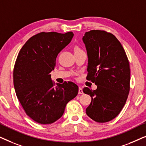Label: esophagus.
<instances>
[{
  "label": "esophagus",
  "instance_id": "obj_1",
  "mask_svg": "<svg viewBox=\"0 0 146 146\" xmlns=\"http://www.w3.org/2000/svg\"><path fill=\"white\" fill-rule=\"evenodd\" d=\"M78 94H84L83 90H82V88L81 87H79V89H78Z\"/></svg>",
  "mask_w": 146,
  "mask_h": 146
}]
</instances>
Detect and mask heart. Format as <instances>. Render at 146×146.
<instances>
[{"instance_id":"heart-1","label":"heart","mask_w":146,"mask_h":146,"mask_svg":"<svg viewBox=\"0 0 146 146\" xmlns=\"http://www.w3.org/2000/svg\"><path fill=\"white\" fill-rule=\"evenodd\" d=\"M80 50V49L78 47H76V48H74V50H75V51H77V50Z\"/></svg>"}]
</instances>
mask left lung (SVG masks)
<instances>
[{"label": "left lung", "mask_w": 146, "mask_h": 146, "mask_svg": "<svg viewBox=\"0 0 146 146\" xmlns=\"http://www.w3.org/2000/svg\"><path fill=\"white\" fill-rule=\"evenodd\" d=\"M88 64L86 79L97 86L95 90L84 88L92 98L86 110L93 120L104 123L115 118L124 106L130 89V68L127 55L116 37L105 31L85 33Z\"/></svg>", "instance_id": "8db88e82"}]
</instances>
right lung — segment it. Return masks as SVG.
Wrapping results in <instances>:
<instances>
[{
	"mask_svg": "<svg viewBox=\"0 0 146 146\" xmlns=\"http://www.w3.org/2000/svg\"><path fill=\"white\" fill-rule=\"evenodd\" d=\"M74 34L42 32L28 40L16 60L13 82L16 94L27 115L36 122L50 124L64 112L76 96L78 86L72 82L55 83L50 73L58 53L70 42Z\"/></svg>",
	"mask_w": 146,
	"mask_h": 146,
	"instance_id": "1",
	"label": "right lung"
}]
</instances>
